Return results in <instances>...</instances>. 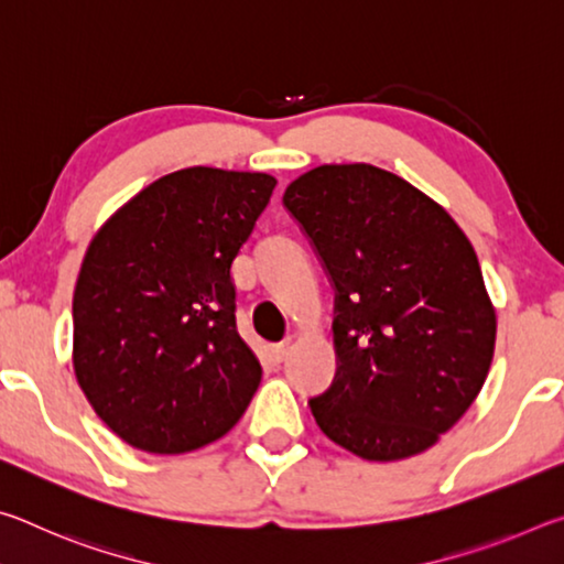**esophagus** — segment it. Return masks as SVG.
I'll return each mask as SVG.
<instances>
[{
    "label": "esophagus",
    "mask_w": 564,
    "mask_h": 564,
    "mask_svg": "<svg viewBox=\"0 0 564 564\" xmlns=\"http://www.w3.org/2000/svg\"><path fill=\"white\" fill-rule=\"evenodd\" d=\"M289 350H291V343L285 340V343H279V346H273L271 348V358H273V362H283L285 360V356H289Z\"/></svg>",
    "instance_id": "1"
}]
</instances>
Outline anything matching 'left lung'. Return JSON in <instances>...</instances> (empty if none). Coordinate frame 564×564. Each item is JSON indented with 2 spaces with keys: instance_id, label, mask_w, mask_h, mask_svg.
<instances>
[{
  "instance_id": "1",
  "label": "left lung",
  "mask_w": 564,
  "mask_h": 564,
  "mask_svg": "<svg viewBox=\"0 0 564 564\" xmlns=\"http://www.w3.org/2000/svg\"><path fill=\"white\" fill-rule=\"evenodd\" d=\"M283 204L338 291V370L311 398L318 427L362 460L425 453L492 362L498 318L473 243L431 196L370 164L305 171Z\"/></svg>"
}]
</instances>
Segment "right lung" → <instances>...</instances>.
<instances>
[{"mask_svg":"<svg viewBox=\"0 0 564 564\" xmlns=\"http://www.w3.org/2000/svg\"><path fill=\"white\" fill-rule=\"evenodd\" d=\"M273 188L261 171L181 169L94 234L74 285L72 366L94 413L137 451H198L251 403L263 370L236 330L231 265Z\"/></svg>","mask_w":564,"mask_h":564,"instance_id":"1","label":"right lung"}]
</instances>
